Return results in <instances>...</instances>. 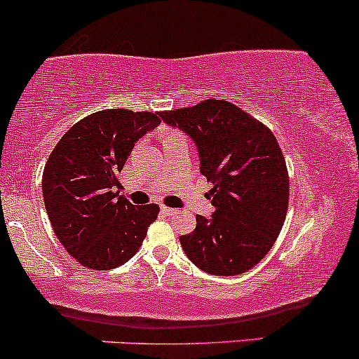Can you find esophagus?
<instances>
[{
  "label": "esophagus",
  "instance_id": "esophagus-1",
  "mask_svg": "<svg viewBox=\"0 0 359 359\" xmlns=\"http://www.w3.org/2000/svg\"><path fill=\"white\" fill-rule=\"evenodd\" d=\"M161 212H163V214H165V215H175L178 210L171 209V207H161Z\"/></svg>",
  "mask_w": 359,
  "mask_h": 359
}]
</instances>
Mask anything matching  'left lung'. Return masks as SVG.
<instances>
[{
    "label": "left lung",
    "instance_id": "8db88e82",
    "mask_svg": "<svg viewBox=\"0 0 359 359\" xmlns=\"http://www.w3.org/2000/svg\"><path fill=\"white\" fill-rule=\"evenodd\" d=\"M198 150L200 172L214 183L210 217L196 215L194 233L180 238L187 257L203 272L240 276L272 248L289 202L286 161L267 126L234 104L207 99L164 111Z\"/></svg>",
    "mask_w": 359,
    "mask_h": 359
}]
</instances>
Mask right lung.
I'll return each instance as SVG.
<instances>
[{"label":"right lung","instance_id":"right-lung-1","mask_svg":"<svg viewBox=\"0 0 359 359\" xmlns=\"http://www.w3.org/2000/svg\"><path fill=\"white\" fill-rule=\"evenodd\" d=\"M161 113L106 109L73 125L42 172V196L61 245L83 267L107 271L130 260L159 214L119 195V172Z\"/></svg>","mask_w":359,"mask_h":359}]
</instances>
